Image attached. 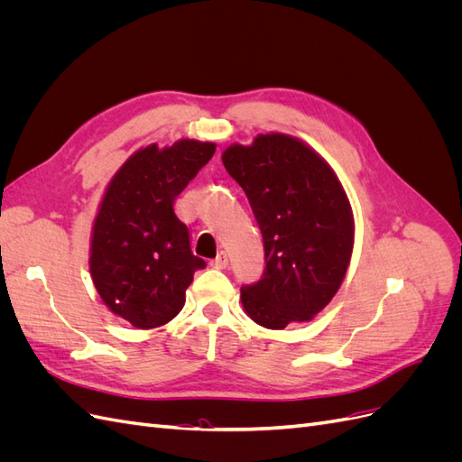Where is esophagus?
<instances>
[{
    "label": "esophagus",
    "instance_id": "esophagus-1",
    "mask_svg": "<svg viewBox=\"0 0 462 462\" xmlns=\"http://www.w3.org/2000/svg\"><path fill=\"white\" fill-rule=\"evenodd\" d=\"M227 263H229V256H227L226 250H221V253H217V256L212 260V265H214V268H217V270L227 268Z\"/></svg>",
    "mask_w": 462,
    "mask_h": 462
}]
</instances>
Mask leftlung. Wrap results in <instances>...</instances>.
<instances>
[{
	"label": "left lung",
	"mask_w": 462,
	"mask_h": 462,
	"mask_svg": "<svg viewBox=\"0 0 462 462\" xmlns=\"http://www.w3.org/2000/svg\"><path fill=\"white\" fill-rule=\"evenodd\" d=\"M262 231L265 268L241 287L243 309L258 326L283 329L310 321L339 291L355 245L351 202L316 150L283 133L221 153Z\"/></svg>",
	"instance_id": "1"
}]
</instances>
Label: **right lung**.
<instances>
[{
    "mask_svg": "<svg viewBox=\"0 0 462 462\" xmlns=\"http://www.w3.org/2000/svg\"><path fill=\"white\" fill-rule=\"evenodd\" d=\"M214 152V143L190 138L150 144L119 167L104 192L92 226L90 275L107 309L138 329L171 321L194 272L206 268L173 202Z\"/></svg>",
    "mask_w": 462,
    "mask_h": 462,
    "instance_id": "obj_1",
    "label": "right lung"
}]
</instances>
